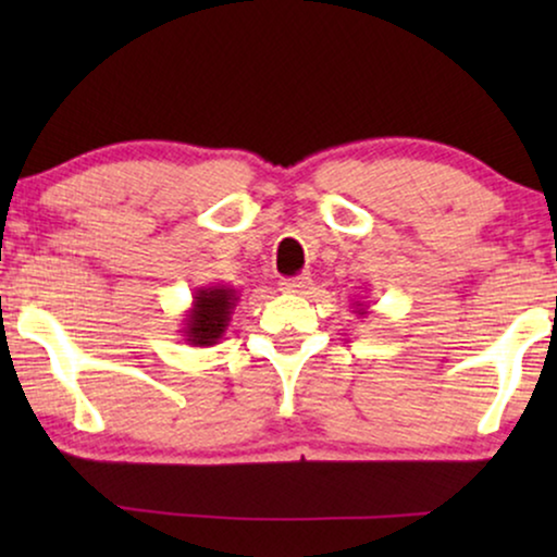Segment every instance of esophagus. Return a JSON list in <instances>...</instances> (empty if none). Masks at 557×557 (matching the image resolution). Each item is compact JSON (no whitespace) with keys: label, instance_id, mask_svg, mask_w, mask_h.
<instances>
[{"label":"esophagus","instance_id":"esophagus-1","mask_svg":"<svg viewBox=\"0 0 557 557\" xmlns=\"http://www.w3.org/2000/svg\"><path fill=\"white\" fill-rule=\"evenodd\" d=\"M281 292L286 294H309L311 292V278L309 276H296V278H284L281 281Z\"/></svg>","mask_w":557,"mask_h":557}]
</instances>
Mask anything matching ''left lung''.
I'll return each instance as SVG.
<instances>
[{
  "instance_id": "8db88e82",
  "label": "left lung",
  "mask_w": 557,
  "mask_h": 557,
  "mask_svg": "<svg viewBox=\"0 0 557 557\" xmlns=\"http://www.w3.org/2000/svg\"><path fill=\"white\" fill-rule=\"evenodd\" d=\"M352 309H355V314H360V317H364V314H368V304H364V301H352Z\"/></svg>"
}]
</instances>
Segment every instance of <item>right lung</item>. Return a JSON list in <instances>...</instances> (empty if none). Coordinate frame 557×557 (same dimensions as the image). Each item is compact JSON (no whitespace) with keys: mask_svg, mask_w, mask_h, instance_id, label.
Masks as SVG:
<instances>
[{"mask_svg":"<svg viewBox=\"0 0 557 557\" xmlns=\"http://www.w3.org/2000/svg\"><path fill=\"white\" fill-rule=\"evenodd\" d=\"M238 292L233 286H200L193 294V307L182 314V337L193 347H212L223 339L231 324L233 309L238 304Z\"/></svg>","mask_w":557,"mask_h":557,"instance_id":"obj_1","label":"right lung"}]
</instances>
